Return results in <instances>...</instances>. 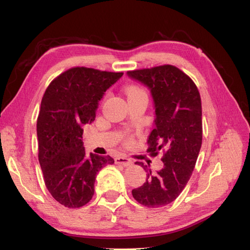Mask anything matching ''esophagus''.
<instances>
[{"label": "esophagus", "mask_w": 250, "mask_h": 250, "mask_svg": "<svg viewBox=\"0 0 250 250\" xmlns=\"http://www.w3.org/2000/svg\"><path fill=\"white\" fill-rule=\"evenodd\" d=\"M115 162L117 163V164H121V166H124V167H130V166H132V160L131 159H129V158H126V157H125V156H120V157H117L116 159H115Z\"/></svg>", "instance_id": "obj_1"}]
</instances>
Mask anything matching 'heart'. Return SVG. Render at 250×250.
Wrapping results in <instances>:
<instances>
[{
    "instance_id": "heart-1",
    "label": "heart",
    "mask_w": 250,
    "mask_h": 250,
    "mask_svg": "<svg viewBox=\"0 0 250 250\" xmlns=\"http://www.w3.org/2000/svg\"><path fill=\"white\" fill-rule=\"evenodd\" d=\"M125 92L129 97H135V95H140V94H146V92L143 90L142 88L137 87V86H129L125 88Z\"/></svg>"
}]
</instances>
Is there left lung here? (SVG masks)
I'll list each match as a JSON object with an SVG mask.
<instances>
[{"label":"left lung","instance_id":"obj_1","mask_svg":"<svg viewBox=\"0 0 250 250\" xmlns=\"http://www.w3.org/2000/svg\"><path fill=\"white\" fill-rule=\"evenodd\" d=\"M150 90L155 105V128L148 136L147 151H163V167L147 172L140 188L132 190L139 203L166 206L177 198L192 175L202 145V104L199 90L188 75L173 65H161L126 73Z\"/></svg>","mask_w":250,"mask_h":250}]
</instances>
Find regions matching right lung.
<instances>
[{"instance_id": "1", "label": "right lung", "mask_w": 250, "mask_h": 250, "mask_svg": "<svg viewBox=\"0 0 250 250\" xmlns=\"http://www.w3.org/2000/svg\"><path fill=\"white\" fill-rule=\"evenodd\" d=\"M124 73L73 67L55 78L42 99L36 131L39 161L47 189L70 208L92 199L97 174L114 159L86 155L83 126L95 119L106 90Z\"/></svg>"}]
</instances>
